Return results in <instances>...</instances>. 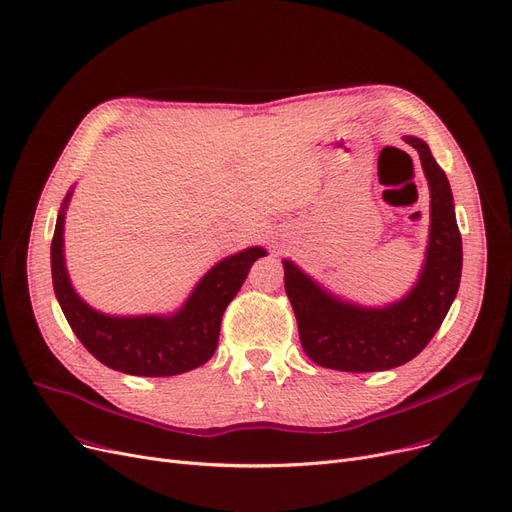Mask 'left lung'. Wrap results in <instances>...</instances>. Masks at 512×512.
Wrapping results in <instances>:
<instances>
[{"mask_svg":"<svg viewBox=\"0 0 512 512\" xmlns=\"http://www.w3.org/2000/svg\"><path fill=\"white\" fill-rule=\"evenodd\" d=\"M416 148L431 190V228L425 265L412 291L385 307L347 303L284 259V291L291 299L299 339L311 362L343 372H379L402 366L429 345L456 299L462 238L446 173L420 138Z\"/></svg>","mask_w":512,"mask_h":512,"instance_id":"left-lung-1","label":"left lung"}]
</instances>
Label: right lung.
Returning a JSON list of instances; mask_svg holds the SVG:
<instances>
[{
	"mask_svg": "<svg viewBox=\"0 0 512 512\" xmlns=\"http://www.w3.org/2000/svg\"><path fill=\"white\" fill-rule=\"evenodd\" d=\"M60 207L52 238V282L66 322L77 339L104 366L133 376H173L211 360L219 341L221 316L236 297L251 265L268 255L261 247L221 259L203 276L188 301L171 316H106L87 305L64 265V213Z\"/></svg>",
	"mask_w": 512,
	"mask_h": 512,
	"instance_id": "right-lung-1",
	"label": "right lung"
}]
</instances>
